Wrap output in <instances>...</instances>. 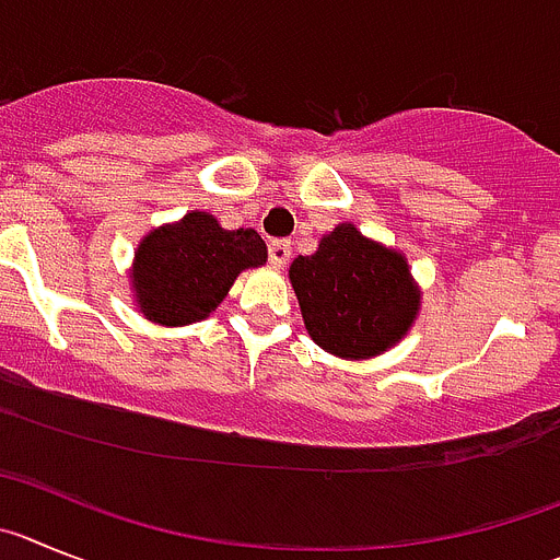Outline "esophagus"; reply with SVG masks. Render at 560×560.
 Here are the masks:
<instances>
[{"label": "esophagus", "mask_w": 560, "mask_h": 560, "mask_svg": "<svg viewBox=\"0 0 560 560\" xmlns=\"http://www.w3.org/2000/svg\"><path fill=\"white\" fill-rule=\"evenodd\" d=\"M290 254H292V248L287 240H273V243L268 245V256H270V265H273V268H284L287 261H290Z\"/></svg>", "instance_id": "1"}]
</instances>
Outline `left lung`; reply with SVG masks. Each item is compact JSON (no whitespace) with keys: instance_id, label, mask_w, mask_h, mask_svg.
Listing matches in <instances>:
<instances>
[{"instance_id":"left-lung-1","label":"left lung","mask_w":560,"mask_h":560,"mask_svg":"<svg viewBox=\"0 0 560 560\" xmlns=\"http://www.w3.org/2000/svg\"><path fill=\"white\" fill-rule=\"evenodd\" d=\"M292 290L312 340L335 357L368 360L410 331L421 292L407 259L340 223L312 256L290 265Z\"/></svg>"}]
</instances>
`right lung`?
<instances>
[{"instance_id": "right-lung-1", "label": "right lung", "mask_w": 560, "mask_h": 560, "mask_svg": "<svg viewBox=\"0 0 560 560\" xmlns=\"http://www.w3.org/2000/svg\"><path fill=\"white\" fill-rule=\"evenodd\" d=\"M265 261L268 245L254 229L225 231L209 211H189L139 243L130 290L148 320L186 326L209 317L236 276Z\"/></svg>"}]
</instances>
